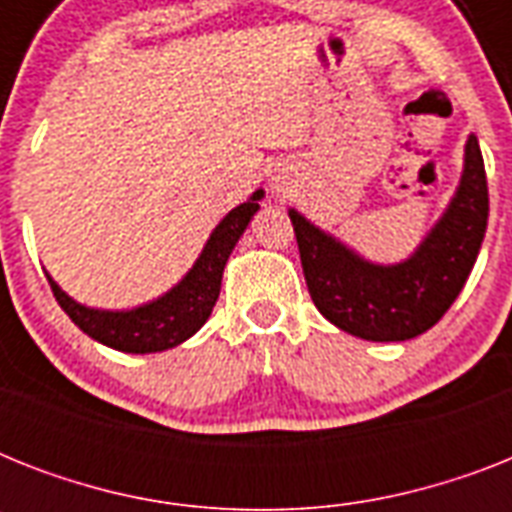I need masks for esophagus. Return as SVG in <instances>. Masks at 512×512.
I'll list each match as a JSON object with an SVG mask.
<instances>
[{
    "instance_id": "obj_1",
    "label": "esophagus",
    "mask_w": 512,
    "mask_h": 512,
    "mask_svg": "<svg viewBox=\"0 0 512 512\" xmlns=\"http://www.w3.org/2000/svg\"><path fill=\"white\" fill-rule=\"evenodd\" d=\"M271 188L276 193H284L289 188V172L287 170H273L271 175Z\"/></svg>"
}]
</instances>
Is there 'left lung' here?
Returning a JSON list of instances; mask_svg holds the SVG:
<instances>
[{"instance_id": "obj_1", "label": "left lung", "mask_w": 512, "mask_h": 512, "mask_svg": "<svg viewBox=\"0 0 512 512\" xmlns=\"http://www.w3.org/2000/svg\"><path fill=\"white\" fill-rule=\"evenodd\" d=\"M313 305L348 335L401 342L441 321L465 287L489 220L484 156L478 138L465 143L457 193L404 263L377 265L289 209Z\"/></svg>"}]
</instances>
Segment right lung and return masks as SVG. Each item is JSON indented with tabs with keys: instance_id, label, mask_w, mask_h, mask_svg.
Segmentation results:
<instances>
[{
	"instance_id": "obj_1",
	"label": "right lung",
	"mask_w": 512,
	"mask_h": 512,
	"mask_svg": "<svg viewBox=\"0 0 512 512\" xmlns=\"http://www.w3.org/2000/svg\"><path fill=\"white\" fill-rule=\"evenodd\" d=\"M260 199H263V188L252 193L244 204L231 209L212 231L201 249L199 260L185 273L183 281L154 303L140 305L132 311L87 308V305L76 303L74 297H68L47 273L52 295L84 335L103 342L108 348L122 350V353H159V350L175 348L191 335H196L209 319L217 295H220L225 263H228L236 241L241 239V233L247 231L252 215L260 209Z\"/></svg>"
}]
</instances>
